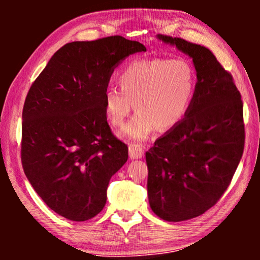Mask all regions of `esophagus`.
<instances>
[{
	"mask_svg": "<svg viewBox=\"0 0 260 260\" xmlns=\"http://www.w3.org/2000/svg\"><path fill=\"white\" fill-rule=\"evenodd\" d=\"M144 150L143 148L138 147V145H129V157L131 159H138L143 157Z\"/></svg>",
	"mask_w": 260,
	"mask_h": 260,
	"instance_id": "obj_1",
	"label": "esophagus"
}]
</instances>
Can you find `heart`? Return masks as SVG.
Instances as JSON below:
<instances>
[{
    "label": "heart",
    "mask_w": 260,
    "mask_h": 260,
    "mask_svg": "<svg viewBox=\"0 0 260 260\" xmlns=\"http://www.w3.org/2000/svg\"><path fill=\"white\" fill-rule=\"evenodd\" d=\"M120 90L108 87L103 106L108 122L119 126L137 109L120 136L143 142L157 129H172L182 122L195 92V73L184 59H136L117 73Z\"/></svg>",
    "instance_id": "heart-1"
}]
</instances>
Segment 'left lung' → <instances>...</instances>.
<instances>
[{
  "instance_id": "1",
  "label": "left lung",
  "mask_w": 260,
  "mask_h": 260,
  "mask_svg": "<svg viewBox=\"0 0 260 260\" xmlns=\"http://www.w3.org/2000/svg\"><path fill=\"white\" fill-rule=\"evenodd\" d=\"M157 39L189 56L197 71L186 117L145 152L150 208L179 222L204 214L229 187L244 151L243 102L208 48L180 38Z\"/></svg>"
}]
</instances>
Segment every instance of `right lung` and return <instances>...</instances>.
Segmentation results:
<instances>
[{"label": "right lung", "mask_w": 260, "mask_h": 260, "mask_svg": "<svg viewBox=\"0 0 260 260\" xmlns=\"http://www.w3.org/2000/svg\"><path fill=\"white\" fill-rule=\"evenodd\" d=\"M145 51L118 35L70 42L29 88L21 159L31 187L56 214L86 221L104 208L110 179L127 161V147L111 133L103 94L113 70Z\"/></svg>", "instance_id": "add662e5"}]
</instances>
